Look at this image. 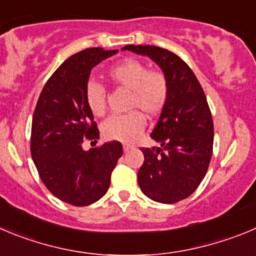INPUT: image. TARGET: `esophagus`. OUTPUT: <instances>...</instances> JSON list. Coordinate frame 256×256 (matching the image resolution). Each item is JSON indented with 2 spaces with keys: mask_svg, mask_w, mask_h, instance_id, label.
<instances>
[{
  "mask_svg": "<svg viewBox=\"0 0 256 256\" xmlns=\"http://www.w3.org/2000/svg\"><path fill=\"white\" fill-rule=\"evenodd\" d=\"M133 147L132 146H130V144H123V150H124V152H130V150H132Z\"/></svg>",
  "mask_w": 256,
  "mask_h": 256,
  "instance_id": "1",
  "label": "esophagus"
}]
</instances>
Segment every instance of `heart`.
Instances as JSON below:
<instances>
[{
    "instance_id": "b5f03b06",
    "label": "heart",
    "mask_w": 256,
    "mask_h": 256,
    "mask_svg": "<svg viewBox=\"0 0 256 256\" xmlns=\"http://www.w3.org/2000/svg\"><path fill=\"white\" fill-rule=\"evenodd\" d=\"M114 84L130 91L128 109H136L123 116H112L102 126V137L108 140L130 144L137 140L146 126L147 114L160 116L170 99L171 85L168 74L161 70H150L144 62L126 58L108 70ZM86 104L95 116L106 112V92L102 84L90 81L85 90Z\"/></svg>"
}]
</instances>
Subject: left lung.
Here are the masks:
<instances>
[{"label": "left lung", "instance_id": "8db88e82", "mask_svg": "<svg viewBox=\"0 0 256 256\" xmlns=\"http://www.w3.org/2000/svg\"><path fill=\"white\" fill-rule=\"evenodd\" d=\"M123 49L150 57L170 80V99L151 133L161 147H142L138 185L152 200L176 203L196 192L210 166L214 132L207 98L190 67L172 52L156 46Z\"/></svg>", "mask_w": 256, "mask_h": 256}]
</instances>
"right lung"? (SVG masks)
I'll list each match as a JSON object with an SVG mask.
<instances>
[{
	"label": "right lung",
	"mask_w": 256,
	"mask_h": 256,
	"mask_svg": "<svg viewBox=\"0 0 256 256\" xmlns=\"http://www.w3.org/2000/svg\"><path fill=\"white\" fill-rule=\"evenodd\" d=\"M116 53L88 48L66 60L44 85L32 116L30 151L39 176L53 196L76 207L105 196L123 154L118 140L82 148L85 140H99L85 98L90 72Z\"/></svg>",
	"instance_id": "obj_1"
}]
</instances>
